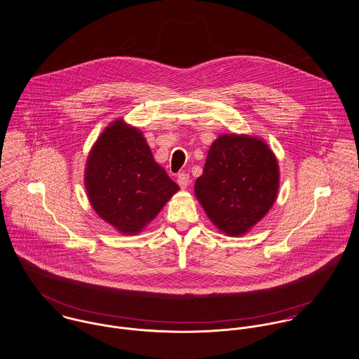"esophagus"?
<instances>
[{"label": "esophagus", "instance_id": "1", "mask_svg": "<svg viewBox=\"0 0 359 359\" xmlns=\"http://www.w3.org/2000/svg\"><path fill=\"white\" fill-rule=\"evenodd\" d=\"M177 184L180 186V189H182V190L187 189V186L190 184V176H189V175H186V173L179 175V176H177Z\"/></svg>", "mask_w": 359, "mask_h": 359}]
</instances>
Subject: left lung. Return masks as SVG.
I'll return each mask as SVG.
<instances>
[{
    "instance_id": "obj_1",
    "label": "left lung",
    "mask_w": 359,
    "mask_h": 359,
    "mask_svg": "<svg viewBox=\"0 0 359 359\" xmlns=\"http://www.w3.org/2000/svg\"><path fill=\"white\" fill-rule=\"evenodd\" d=\"M278 161L256 136L223 133L209 147L194 193L206 216L229 237L249 233L273 208Z\"/></svg>"
}]
</instances>
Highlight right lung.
I'll return each mask as SVG.
<instances>
[{"label":"right lung","mask_w":359,"mask_h":359,"mask_svg":"<svg viewBox=\"0 0 359 359\" xmlns=\"http://www.w3.org/2000/svg\"><path fill=\"white\" fill-rule=\"evenodd\" d=\"M83 182L93 210L123 236L142 233L179 191L154 161L143 132L122 118L93 143Z\"/></svg>","instance_id":"obj_1"}]
</instances>
